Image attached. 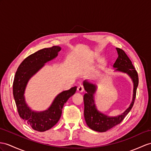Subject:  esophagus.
Instances as JSON below:
<instances>
[{
  "label": "esophagus",
  "instance_id": "esophagus-1",
  "mask_svg": "<svg viewBox=\"0 0 151 151\" xmlns=\"http://www.w3.org/2000/svg\"><path fill=\"white\" fill-rule=\"evenodd\" d=\"M84 87L83 85H80L78 87V91H79V92L81 93V92H83V91H84Z\"/></svg>",
  "mask_w": 151,
  "mask_h": 151
}]
</instances>
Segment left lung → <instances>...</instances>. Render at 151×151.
<instances>
[{
  "label": "left lung",
  "mask_w": 151,
  "mask_h": 151,
  "mask_svg": "<svg viewBox=\"0 0 151 151\" xmlns=\"http://www.w3.org/2000/svg\"><path fill=\"white\" fill-rule=\"evenodd\" d=\"M119 56L113 68L115 71L126 73L130 77L133 83V100L128 108L121 115L116 116H109L98 111L95 104L94 94L97 90L95 84L84 81L83 86L86 93L84 95V116L86 123L91 129L98 132H106L116 125L119 124L133 108L137 94V89L138 85V76L130 59L128 58L124 51L119 48H116Z\"/></svg>",
  "instance_id": "obj_1"
}]
</instances>
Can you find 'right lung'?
I'll use <instances>...</instances> for the list:
<instances>
[{
	"label": "right lung",
	"instance_id": "right-lung-1",
	"mask_svg": "<svg viewBox=\"0 0 151 151\" xmlns=\"http://www.w3.org/2000/svg\"><path fill=\"white\" fill-rule=\"evenodd\" d=\"M60 50V47L53 46L30 55L22 62L14 76L13 92L18 114L35 131L43 132L56 125L61 116L65 103L76 91V86L62 91L55 97L50 107L43 111H32L25 102L24 93L29 80L47 62L56 58Z\"/></svg>",
	"mask_w": 151,
	"mask_h": 151
}]
</instances>
